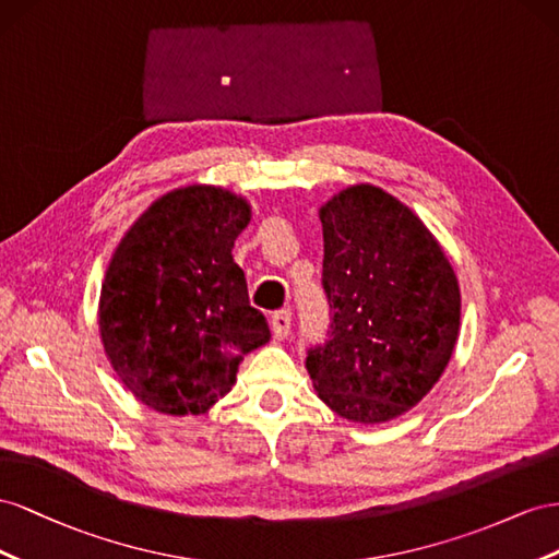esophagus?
I'll return each instance as SVG.
<instances>
[{
  "instance_id": "esophagus-1",
  "label": "esophagus",
  "mask_w": 559,
  "mask_h": 559,
  "mask_svg": "<svg viewBox=\"0 0 559 559\" xmlns=\"http://www.w3.org/2000/svg\"><path fill=\"white\" fill-rule=\"evenodd\" d=\"M293 325V313L290 309H281L274 316H271V332H274L276 340H285L290 334Z\"/></svg>"
}]
</instances>
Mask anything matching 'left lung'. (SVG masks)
Returning <instances> with one entry per match:
<instances>
[{
    "instance_id": "obj_1",
    "label": "left lung",
    "mask_w": 559,
    "mask_h": 559,
    "mask_svg": "<svg viewBox=\"0 0 559 559\" xmlns=\"http://www.w3.org/2000/svg\"><path fill=\"white\" fill-rule=\"evenodd\" d=\"M325 346L307 356L318 397L340 417L381 424L436 386L459 337L461 293L438 238L374 185L321 205Z\"/></svg>"
}]
</instances>
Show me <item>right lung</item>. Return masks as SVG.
Listing matches in <instances>:
<instances>
[{
  "label": "right lung",
  "instance_id": "right-lung-1",
  "mask_svg": "<svg viewBox=\"0 0 559 559\" xmlns=\"http://www.w3.org/2000/svg\"><path fill=\"white\" fill-rule=\"evenodd\" d=\"M248 222L243 197L189 185L156 199L111 254L100 340L142 405L170 417L209 412L231 391L243 356L269 342L231 254Z\"/></svg>",
  "mask_w": 559,
  "mask_h": 559
}]
</instances>
